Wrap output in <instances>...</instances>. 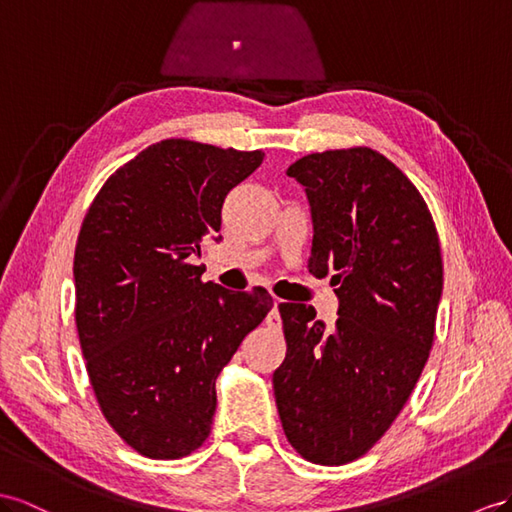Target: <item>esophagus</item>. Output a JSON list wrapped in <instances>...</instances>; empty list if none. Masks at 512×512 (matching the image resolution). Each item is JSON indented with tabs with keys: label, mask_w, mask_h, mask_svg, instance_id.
I'll use <instances>...</instances> for the list:
<instances>
[{
	"label": "esophagus",
	"mask_w": 512,
	"mask_h": 512,
	"mask_svg": "<svg viewBox=\"0 0 512 512\" xmlns=\"http://www.w3.org/2000/svg\"><path fill=\"white\" fill-rule=\"evenodd\" d=\"M279 305H281V300H279V298H274V305H272V309H270V313H268V318H266V322H268L270 326H279V324H281Z\"/></svg>",
	"instance_id": "1"
}]
</instances>
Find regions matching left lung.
Returning a JSON list of instances; mask_svg holds the SVG:
<instances>
[{
	"mask_svg": "<svg viewBox=\"0 0 512 512\" xmlns=\"http://www.w3.org/2000/svg\"><path fill=\"white\" fill-rule=\"evenodd\" d=\"M311 207L309 272L337 285L333 329L303 303L279 305L287 342L274 370L285 437L311 463L344 465L381 439L428 361L443 290L422 194L368 147L311 153L287 168Z\"/></svg>",
	"mask_w": 512,
	"mask_h": 512,
	"instance_id": "obj_1",
	"label": "left lung"
}]
</instances>
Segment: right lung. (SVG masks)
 <instances>
[{"label": "right lung", "mask_w": 512, "mask_h": 512, "mask_svg": "<svg viewBox=\"0 0 512 512\" xmlns=\"http://www.w3.org/2000/svg\"><path fill=\"white\" fill-rule=\"evenodd\" d=\"M261 151L170 138L103 183L75 246V322L90 385L119 437L149 458H181L212 430L216 378L272 309L264 287L201 281L231 188Z\"/></svg>", "instance_id": "obj_1"}]
</instances>
